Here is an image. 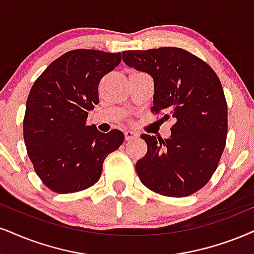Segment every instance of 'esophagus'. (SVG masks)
I'll return each instance as SVG.
<instances>
[{"mask_svg":"<svg viewBox=\"0 0 254 254\" xmlns=\"http://www.w3.org/2000/svg\"><path fill=\"white\" fill-rule=\"evenodd\" d=\"M137 136H139V134L133 132V130H126V132H125V140H126V141H132V140L136 139Z\"/></svg>","mask_w":254,"mask_h":254,"instance_id":"esophagus-1","label":"esophagus"}]
</instances>
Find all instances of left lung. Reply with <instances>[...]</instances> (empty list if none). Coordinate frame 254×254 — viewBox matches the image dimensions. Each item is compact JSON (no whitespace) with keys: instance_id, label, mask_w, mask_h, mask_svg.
<instances>
[{"instance_id":"left-lung-1","label":"left lung","mask_w":254,"mask_h":254,"mask_svg":"<svg viewBox=\"0 0 254 254\" xmlns=\"http://www.w3.org/2000/svg\"><path fill=\"white\" fill-rule=\"evenodd\" d=\"M125 64L154 81L152 112L173 119L168 139L141 134L147 153L135 165L153 192L183 198L202 189L217 170L226 145L227 103L209 65L175 47L122 53Z\"/></svg>"}]
</instances>
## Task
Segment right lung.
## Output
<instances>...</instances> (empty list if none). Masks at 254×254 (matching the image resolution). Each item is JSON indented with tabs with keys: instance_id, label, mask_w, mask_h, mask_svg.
<instances>
[{
	"instance_id": "obj_1",
	"label": "right lung",
	"mask_w": 254,
	"mask_h": 254,
	"mask_svg": "<svg viewBox=\"0 0 254 254\" xmlns=\"http://www.w3.org/2000/svg\"><path fill=\"white\" fill-rule=\"evenodd\" d=\"M121 53L75 49L53 61L31 87L23 137L34 170L56 193L89 189L100 179L105 159L125 135L105 134L86 124L99 103V83L118 67Z\"/></svg>"
}]
</instances>
